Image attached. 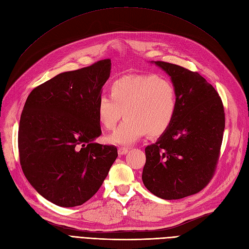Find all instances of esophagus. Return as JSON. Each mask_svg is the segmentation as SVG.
I'll list each match as a JSON object with an SVG mask.
<instances>
[{
    "label": "esophagus",
    "mask_w": 249,
    "mask_h": 249,
    "mask_svg": "<svg viewBox=\"0 0 249 249\" xmlns=\"http://www.w3.org/2000/svg\"><path fill=\"white\" fill-rule=\"evenodd\" d=\"M127 152H129V148H127V147H119V148H118V154H119L120 156L125 155Z\"/></svg>",
    "instance_id": "1"
}]
</instances>
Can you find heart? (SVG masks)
Returning a JSON list of instances; mask_svg holds the SVG:
<instances>
[{
  "mask_svg": "<svg viewBox=\"0 0 249 249\" xmlns=\"http://www.w3.org/2000/svg\"><path fill=\"white\" fill-rule=\"evenodd\" d=\"M111 96L101 93L96 101L97 117L107 130L114 129L119 119L124 123L107 137L112 144L130 145L148 133L160 136L170 126L178 110L176 87L167 80L150 76H126L110 86Z\"/></svg>",
  "mask_w": 249,
  "mask_h": 249,
  "instance_id": "heart-1",
  "label": "heart"
}]
</instances>
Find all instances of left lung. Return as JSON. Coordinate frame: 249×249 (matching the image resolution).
<instances>
[{"label": "left lung", "mask_w": 249, "mask_h": 249, "mask_svg": "<svg viewBox=\"0 0 249 249\" xmlns=\"http://www.w3.org/2000/svg\"><path fill=\"white\" fill-rule=\"evenodd\" d=\"M166 71L178 93L172 124L145 147L143 184L156 196L179 199L196 194L213 178L219 160L225 116L215 88L197 71L155 61Z\"/></svg>", "instance_id": "8db88e82"}]
</instances>
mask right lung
<instances>
[{
  "label": "right lung",
  "instance_id": "right-lung-1",
  "mask_svg": "<svg viewBox=\"0 0 249 249\" xmlns=\"http://www.w3.org/2000/svg\"><path fill=\"white\" fill-rule=\"evenodd\" d=\"M111 60L65 71L29 94L18 126L25 177L41 196L60 207L81 206L100 189L117 158L102 135L97 97L110 77Z\"/></svg>",
  "mask_w": 249,
  "mask_h": 249
}]
</instances>
